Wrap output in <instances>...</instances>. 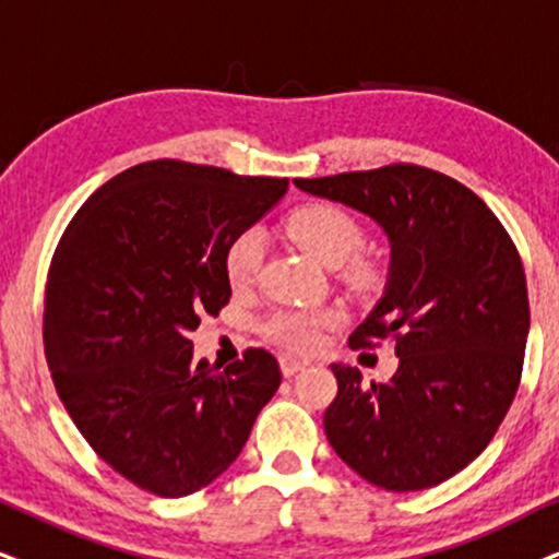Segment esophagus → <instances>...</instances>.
Masks as SVG:
<instances>
[{
  "instance_id": "esophagus-1",
  "label": "esophagus",
  "mask_w": 559,
  "mask_h": 559,
  "mask_svg": "<svg viewBox=\"0 0 559 559\" xmlns=\"http://www.w3.org/2000/svg\"><path fill=\"white\" fill-rule=\"evenodd\" d=\"M307 364H309V361H301V358L281 356V371H284V377H294V373L301 371Z\"/></svg>"
}]
</instances>
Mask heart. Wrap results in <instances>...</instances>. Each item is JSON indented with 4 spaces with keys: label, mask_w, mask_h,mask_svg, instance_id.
I'll return each instance as SVG.
<instances>
[{
    "label": "heart",
    "mask_w": 559,
    "mask_h": 559,
    "mask_svg": "<svg viewBox=\"0 0 559 559\" xmlns=\"http://www.w3.org/2000/svg\"><path fill=\"white\" fill-rule=\"evenodd\" d=\"M288 237L322 265H341L364 242V229L356 216L337 203H307L296 209L286 222ZM263 245L258 231L247 229L237 235L224 255V271L231 286H247L255 278ZM356 275H366L364 265L353 267ZM337 322L335 312H307V309H281L263 322L267 341L292 350H309L320 343L322 332Z\"/></svg>",
    "instance_id": "b5f03b06"
}]
</instances>
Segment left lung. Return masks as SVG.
<instances>
[{"label": "left lung", "mask_w": 559, "mask_h": 559, "mask_svg": "<svg viewBox=\"0 0 559 559\" xmlns=\"http://www.w3.org/2000/svg\"><path fill=\"white\" fill-rule=\"evenodd\" d=\"M371 216L390 239V275L350 348L392 337L390 381L332 364L330 447L392 492L441 485L483 454L515 397L528 335L519 250L479 195L418 165L294 180Z\"/></svg>", "instance_id": "8db88e82"}]
</instances>
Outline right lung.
<instances>
[{
    "label": "right lung",
    "instance_id": "add662e5",
    "mask_svg": "<svg viewBox=\"0 0 559 559\" xmlns=\"http://www.w3.org/2000/svg\"><path fill=\"white\" fill-rule=\"evenodd\" d=\"M288 190L286 178L154 159L97 188L56 247L44 345L56 392L95 454L159 498L229 469L281 384L278 361L247 348L218 371L188 332L218 314L224 255Z\"/></svg>",
    "mask_w": 559,
    "mask_h": 559
}]
</instances>
